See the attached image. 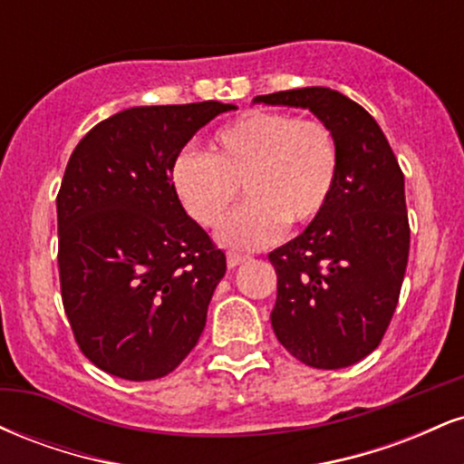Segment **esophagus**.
Listing matches in <instances>:
<instances>
[{"mask_svg": "<svg viewBox=\"0 0 464 464\" xmlns=\"http://www.w3.org/2000/svg\"><path fill=\"white\" fill-rule=\"evenodd\" d=\"M246 255H239V253H228L227 255V264L228 268H237V266H242L244 262H246Z\"/></svg>", "mask_w": 464, "mask_h": 464, "instance_id": "esophagus-1", "label": "esophagus"}]
</instances>
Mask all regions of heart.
<instances>
[{"mask_svg":"<svg viewBox=\"0 0 464 464\" xmlns=\"http://www.w3.org/2000/svg\"><path fill=\"white\" fill-rule=\"evenodd\" d=\"M338 163L335 137L321 120L253 109L216 132L211 154L180 152L169 180L183 209L205 228L220 227L244 187L249 205L222 226L218 239L255 250L285 225L307 227L323 214Z\"/></svg>","mask_w":464,"mask_h":464,"instance_id":"heart-1","label":"heart"}]
</instances>
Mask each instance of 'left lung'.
<instances>
[{
    "label": "left lung",
    "instance_id": "8db88e82",
    "mask_svg": "<svg viewBox=\"0 0 464 464\" xmlns=\"http://www.w3.org/2000/svg\"><path fill=\"white\" fill-rule=\"evenodd\" d=\"M310 109L334 132L338 180L310 227L268 255L276 273L270 314L284 347L314 369H343L377 349L408 266L403 172L377 121L327 87L257 95Z\"/></svg>",
    "mask_w": 464,
    "mask_h": 464
}]
</instances>
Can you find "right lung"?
<instances>
[{
  "label": "right lung",
  "mask_w": 464,
  "mask_h": 464,
  "mask_svg": "<svg viewBox=\"0 0 464 464\" xmlns=\"http://www.w3.org/2000/svg\"><path fill=\"white\" fill-rule=\"evenodd\" d=\"M216 100L135 106L95 124L56 196L58 275L84 358L130 382L189 355L227 257L172 189L174 159L225 111Z\"/></svg>",
  "instance_id": "right-lung-1"
}]
</instances>
